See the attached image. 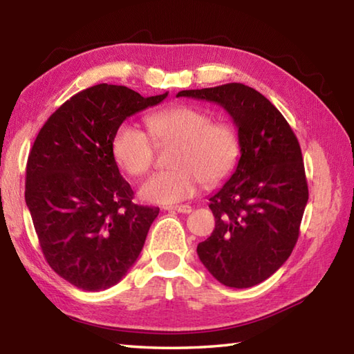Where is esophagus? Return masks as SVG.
<instances>
[{
	"label": "esophagus",
	"instance_id": "esophagus-1",
	"mask_svg": "<svg viewBox=\"0 0 354 354\" xmlns=\"http://www.w3.org/2000/svg\"><path fill=\"white\" fill-rule=\"evenodd\" d=\"M165 209H169V212H178L183 214H190L193 212V208L190 205H173V207H165Z\"/></svg>",
	"mask_w": 354,
	"mask_h": 354
}]
</instances>
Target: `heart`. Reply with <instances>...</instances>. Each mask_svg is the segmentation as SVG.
<instances>
[{
	"label": "heart",
	"mask_w": 354,
	"mask_h": 354,
	"mask_svg": "<svg viewBox=\"0 0 354 354\" xmlns=\"http://www.w3.org/2000/svg\"><path fill=\"white\" fill-rule=\"evenodd\" d=\"M149 135L132 123L117 127L111 150L115 164L127 175L141 176L152 167L155 147L173 145L171 170L158 171L140 185V198L150 204L170 205L190 198L201 181L217 184L236 167L240 145L228 123L213 122L207 111L171 106L146 118ZM150 138L153 139L149 140Z\"/></svg>",
	"instance_id": "obj_1"
}]
</instances>
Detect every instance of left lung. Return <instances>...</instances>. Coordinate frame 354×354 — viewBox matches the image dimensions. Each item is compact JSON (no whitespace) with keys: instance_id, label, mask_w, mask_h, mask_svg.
Masks as SVG:
<instances>
[{"instance_id":"left-lung-1","label":"left lung","mask_w":354,"mask_h":354,"mask_svg":"<svg viewBox=\"0 0 354 354\" xmlns=\"http://www.w3.org/2000/svg\"><path fill=\"white\" fill-rule=\"evenodd\" d=\"M176 97L221 104L237 127L239 162L209 196L216 227L198 255L219 283L252 288L283 266L298 240L309 201L299 142L281 112L243 84L185 89Z\"/></svg>"}]
</instances>
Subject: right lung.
Masks as SVG:
<instances>
[{
	"label": "right lung",
	"instance_id": "right-lung-1",
	"mask_svg": "<svg viewBox=\"0 0 354 354\" xmlns=\"http://www.w3.org/2000/svg\"><path fill=\"white\" fill-rule=\"evenodd\" d=\"M100 84L45 122L27 161L26 204L51 269L79 289L117 284L137 261L160 208L133 204L111 142L127 117L161 103Z\"/></svg>",
	"mask_w": 354,
	"mask_h": 354
}]
</instances>
